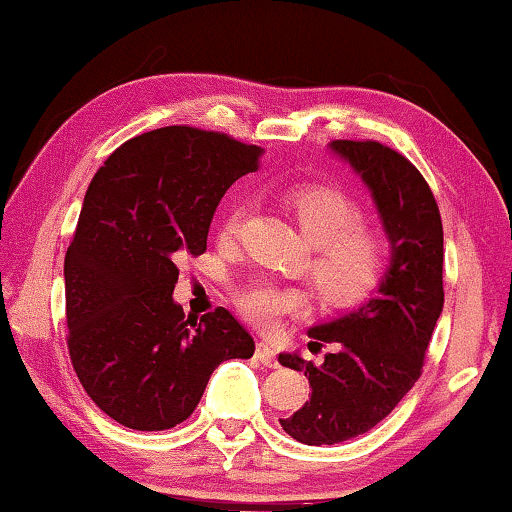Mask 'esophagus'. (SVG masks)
Returning a JSON list of instances; mask_svg holds the SVG:
<instances>
[{"label":"esophagus","instance_id":"esophagus-1","mask_svg":"<svg viewBox=\"0 0 512 512\" xmlns=\"http://www.w3.org/2000/svg\"><path fill=\"white\" fill-rule=\"evenodd\" d=\"M255 358L262 364H266V367H278V358H275V351L269 342H257Z\"/></svg>","mask_w":512,"mask_h":512}]
</instances>
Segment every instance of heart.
I'll return each instance as SVG.
<instances>
[{
	"instance_id": "obj_1",
	"label": "heart",
	"mask_w": 512,
	"mask_h": 512,
	"mask_svg": "<svg viewBox=\"0 0 512 512\" xmlns=\"http://www.w3.org/2000/svg\"><path fill=\"white\" fill-rule=\"evenodd\" d=\"M287 207L312 243L307 278L323 305L348 310L358 307L383 285L392 248L376 227L364 225V209L346 191L328 184H307L287 193ZM246 205L232 202L218 227L223 241L239 237ZM237 307L262 328H273L300 305L294 289L271 280L243 285Z\"/></svg>"
}]
</instances>
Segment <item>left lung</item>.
<instances>
[{
    "label": "left lung",
    "mask_w": 512,
    "mask_h": 512,
    "mask_svg": "<svg viewBox=\"0 0 512 512\" xmlns=\"http://www.w3.org/2000/svg\"><path fill=\"white\" fill-rule=\"evenodd\" d=\"M330 148L369 186L392 248L378 296L358 310L310 328V351L335 344L321 364L282 353V367L305 371L310 401L280 419L294 440L321 446L371 431L421 376L435 323L442 314L444 232L424 175L378 141H332Z\"/></svg>",
    "instance_id": "1"
}]
</instances>
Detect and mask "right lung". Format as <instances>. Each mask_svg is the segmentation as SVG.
Listing matches in <instances>:
<instances>
[{"label": "right lung", "instance_id": "add662e5", "mask_svg": "<svg viewBox=\"0 0 512 512\" xmlns=\"http://www.w3.org/2000/svg\"><path fill=\"white\" fill-rule=\"evenodd\" d=\"M257 145L173 125L120 145L88 184L66 253L68 351L102 412L134 431L191 417L218 364L248 360V330L216 307L184 316L177 259L207 250L218 202L259 166Z\"/></svg>", "mask_w": 512, "mask_h": 512}]
</instances>
